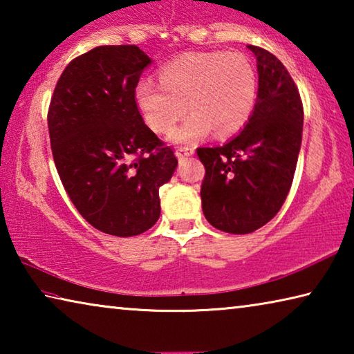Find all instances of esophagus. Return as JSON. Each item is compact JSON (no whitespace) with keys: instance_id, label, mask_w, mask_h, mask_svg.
Segmentation results:
<instances>
[{"instance_id":"esophagus-1","label":"esophagus","mask_w":354,"mask_h":354,"mask_svg":"<svg viewBox=\"0 0 354 354\" xmlns=\"http://www.w3.org/2000/svg\"><path fill=\"white\" fill-rule=\"evenodd\" d=\"M194 148H189V147H184V148H178L176 149V158L179 160H185L187 158H190L192 154H194Z\"/></svg>"}]
</instances>
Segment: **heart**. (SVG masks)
Returning a JSON list of instances; mask_svg holds the SVG:
<instances>
[{
	"label": "heart",
	"instance_id": "1",
	"mask_svg": "<svg viewBox=\"0 0 354 354\" xmlns=\"http://www.w3.org/2000/svg\"><path fill=\"white\" fill-rule=\"evenodd\" d=\"M159 81L137 82L136 103L159 134L171 131L189 109L192 115L171 133L175 142H196L212 129L218 137L236 134L257 98L256 70L241 53H189L162 67Z\"/></svg>",
	"mask_w": 354,
	"mask_h": 354
}]
</instances>
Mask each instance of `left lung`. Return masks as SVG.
Segmentation results:
<instances>
[{
    "mask_svg": "<svg viewBox=\"0 0 354 354\" xmlns=\"http://www.w3.org/2000/svg\"><path fill=\"white\" fill-rule=\"evenodd\" d=\"M248 48L259 76L253 113L225 145L196 149L206 169L203 214L230 234H248L278 214L295 175L303 134V103L289 71L263 48Z\"/></svg>",
    "mask_w": 354,
    "mask_h": 354,
    "instance_id": "1",
    "label": "left lung"
}]
</instances>
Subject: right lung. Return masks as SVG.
<instances>
[{
    "label": "right lung",
    "mask_w": 354,
    "mask_h": 354,
    "mask_svg": "<svg viewBox=\"0 0 354 354\" xmlns=\"http://www.w3.org/2000/svg\"><path fill=\"white\" fill-rule=\"evenodd\" d=\"M149 64L136 45L93 48L65 67L48 111L65 192L88 223L117 237L142 234L158 221L159 187L178 165L136 103Z\"/></svg>",
    "instance_id": "obj_1"
}]
</instances>
